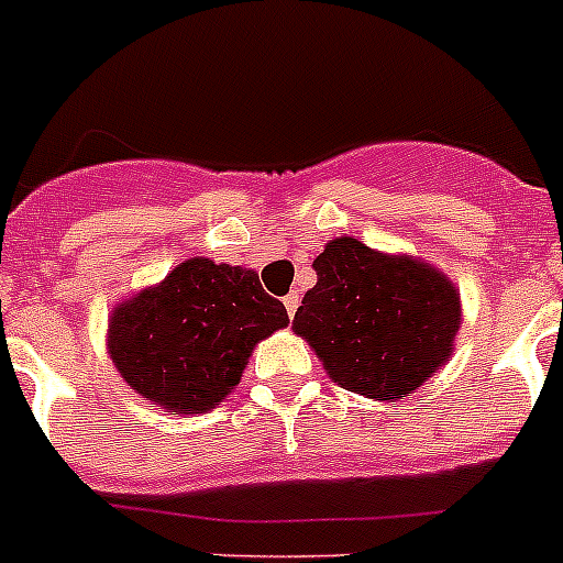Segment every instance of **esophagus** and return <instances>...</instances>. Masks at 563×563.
Wrapping results in <instances>:
<instances>
[{
    "label": "esophagus",
    "instance_id": "esophagus-1",
    "mask_svg": "<svg viewBox=\"0 0 563 563\" xmlns=\"http://www.w3.org/2000/svg\"><path fill=\"white\" fill-rule=\"evenodd\" d=\"M285 309H287V316L296 318V309H298V292H290V296H285Z\"/></svg>",
    "mask_w": 563,
    "mask_h": 563
}]
</instances>
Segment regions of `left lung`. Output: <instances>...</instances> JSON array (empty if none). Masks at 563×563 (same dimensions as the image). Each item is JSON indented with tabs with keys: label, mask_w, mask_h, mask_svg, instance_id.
<instances>
[{
	"label": "left lung",
	"mask_w": 563,
	"mask_h": 563,
	"mask_svg": "<svg viewBox=\"0 0 563 563\" xmlns=\"http://www.w3.org/2000/svg\"><path fill=\"white\" fill-rule=\"evenodd\" d=\"M312 267L318 285L303 296L292 329L340 388L396 401L450 360L461 292L438 267L379 254L354 236L329 240Z\"/></svg>",
	"instance_id": "left-lung-1"
}]
</instances>
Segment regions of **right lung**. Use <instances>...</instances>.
Returning a JSON list of instances; mask_svg holds the SVG:
<instances>
[{"mask_svg":"<svg viewBox=\"0 0 563 563\" xmlns=\"http://www.w3.org/2000/svg\"><path fill=\"white\" fill-rule=\"evenodd\" d=\"M287 323L254 271L195 256L113 307L108 354L142 399L189 416L223 401L254 345Z\"/></svg>","mask_w":563,"mask_h":563,"instance_id":"right-lung-1","label":"right lung"}]
</instances>
